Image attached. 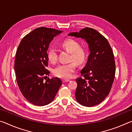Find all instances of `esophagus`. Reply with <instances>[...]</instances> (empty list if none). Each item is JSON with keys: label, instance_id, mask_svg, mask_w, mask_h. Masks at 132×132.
<instances>
[{"label": "esophagus", "instance_id": "esophagus-1", "mask_svg": "<svg viewBox=\"0 0 132 132\" xmlns=\"http://www.w3.org/2000/svg\"><path fill=\"white\" fill-rule=\"evenodd\" d=\"M62 81H63V82H68L70 81V80L69 79H63Z\"/></svg>", "mask_w": 132, "mask_h": 132}]
</instances>
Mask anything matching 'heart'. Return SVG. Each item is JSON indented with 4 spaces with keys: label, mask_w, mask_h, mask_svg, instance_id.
Wrapping results in <instances>:
<instances>
[{
    "label": "heart",
    "mask_w": 132,
    "mask_h": 132,
    "mask_svg": "<svg viewBox=\"0 0 132 132\" xmlns=\"http://www.w3.org/2000/svg\"><path fill=\"white\" fill-rule=\"evenodd\" d=\"M61 46L70 53V61H75L78 64H81L86 61L87 51L83 46H80L79 42L75 39L68 38L62 42ZM47 57L51 63H54L57 60V51L56 49L51 47L48 50ZM76 68V64L74 62L67 64H60L53 70L55 76L63 79H68L72 76Z\"/></svg>",
    "instance_id": "1"
}]
</instances>
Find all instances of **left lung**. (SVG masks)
<instances>
[{"label":"left lung","instance_id":"8db88e82","mask_svg":"<svg viewBox=\"0 0 132 132\" xmlns=\"http://www.w3.org/2000/svg\"><path fill=\"white\" fill-rule=\"evenodd\" d=\"M69 36L85 39L90 53L81 76L76 79L77 101L90 107L101 103L108 95L115 75L113 51L105 37L94 29L86 27L79 32H70Z\"/></svg>","mask_w":132,"mask_h":132}]
</instances>
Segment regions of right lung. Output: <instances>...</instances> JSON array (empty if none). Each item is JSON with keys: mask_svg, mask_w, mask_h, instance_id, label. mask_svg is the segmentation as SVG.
Instances as JSON below:
<instances>
[{"mask_svg": "<svg viewBox=\"0 0 132 132\" xmlns=\"http://www.w3.org/2000/svg\"><path fill=\"white\" fill-rule=\"evenodd\" d=\"M62 32L54 28L39 27L24 37L16 51L14 70L18 86L24 98L35 105L51 103L62 84L59 78H48L50 71L47 50L53 38Z\"/></svg>", "mask_w": 132, "mask_h": 132, "instance_id": "add662e5", "label": "right lung"}]
</instances>
